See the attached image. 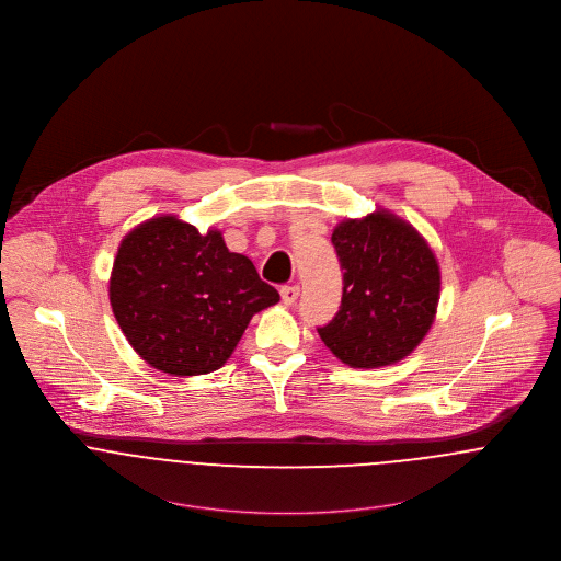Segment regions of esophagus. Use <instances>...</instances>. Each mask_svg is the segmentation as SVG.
Listing matches in <instances>:
<instances>
[{
  "mask_svg": "<svg viewBox=\"0 0 561 561\" xmlns=\"http://www.w3.org/2000/svg\"><path fill=\"white\" fill-rule=\"evenodd\" d=\"M298 296H300V287H298V285H285V287L280 289V300H283V305H287V307H291V305L298 300Z\"/></svg>",
  "mask_w": 561,
  "mask_h": 561,
  "instance_id": "esophagus-1",
  "label": "esophagus"
}]
</instances>
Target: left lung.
Listing matches in <instances>:
<instances>
[{"mask_svg": "<svg viewBox=\"0 0 561 561\" xmlns=\"http://www.w3.org/2000/svg\"><path fill=\"white\" fill-rule=\"evenodd\" d=\"M343 270L339 313L320 325L325 347L350 367L405 358L427 334L440 294V270L425 240L398 216L374 211L332 231Z\"/></svg>", "mask_w": 561, "mask_h": 561, "instance_id": "1", "label": "left lung"}]
</instances>
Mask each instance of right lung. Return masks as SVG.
Returning a JSON list of instances; mask_svg holds the SVG:
<instances>
[{"mask_svg":"<svg viewBox=\"0 0 561 561\" xmlns=\"http://www.w3.org/2000/svg\"><path fill=\"white\" fill-rule=\"evenodd\" d=\"M278 300L220 231L203 236L174 216L151 218L127 233L110 278L123 334L151 367L170 376L220 369L252 316Z\"/></svg>","mask_w":561,"mask_h":561,"instance_id":"add662e5","label":"right lung"}]
</instances>
